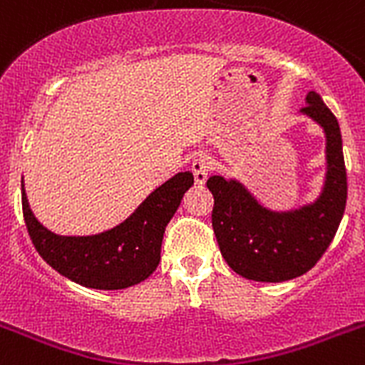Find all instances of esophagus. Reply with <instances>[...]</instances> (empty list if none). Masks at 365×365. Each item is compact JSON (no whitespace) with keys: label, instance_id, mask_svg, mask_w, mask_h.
Segmentation results:
<instances>
[{"label":"esophagus","instance_id":"esophagus-1","mask_svg":"<svg viewBox=\"0 0 365 365\" xmlns=\"http://www.w3.org/2000/svg\"><path fill=\"white\" fill-rule=\"evenodd\" d=\"M192 173H193V180H195V185L202 186L210 175V160L208 157L201 155L197 159L192 163Z\"/></svg>","mask_w":365,"mask_h":365}]
</instances>
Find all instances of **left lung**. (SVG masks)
Instances as JSON below:
<instances>
[{"label": "left lung", "mask_w": 365, "mask_h": 365, "mask_svg": "<svg viewBox=\"0 0 365 365\" xmlns=\"http://www.w3.org/2000/svg\"><path fill=\"white\" fill-rule=\"evenodd\" d=\"M303 115L325 133L327 173L320 197L289 212L269 210L240 180L212 175V227L219 250L247 279L279 283L298 278L318 263L333 241L347 201V175L336 117L318 93L309 91Z\"/></svg>", "instance_id": "left-lung-1"}]
</instances>
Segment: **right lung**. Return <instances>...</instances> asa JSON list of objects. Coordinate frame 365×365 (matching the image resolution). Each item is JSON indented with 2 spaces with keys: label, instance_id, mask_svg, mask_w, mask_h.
<instances>
[{
  "label": "right lung",
  "instance_id": "right-lung-1",
  "mask_svg": "<svg viewBox=\"0 0 365 365\" xmlns=\"http://www.w3.org/2000/svg\"><path fill=\"white\" fill-rule=\"evenodd\" d=\"M192 185V173H177L151 192L124 222L96 235H58L47 230L32 214L24 180L21 206L32 245L56 272L89 289L118 291L144 282L157 269L166 225Z\"/></svg>",
  "mask_w": 365,
  "mask_h": 365
}]
</instances>
